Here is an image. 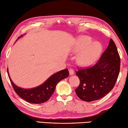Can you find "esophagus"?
Returning <instances> with one entry per match:
<instances>
[{
  "instance_id": "obj_1",
  "label": "esophagus",
  "mask_w": 128,
  "mask_h": 128,
  "mask_svg": "<svg viewBox=\"0 0 128 128\" xmlns=\"http://www.w3.org/2000/svg\"><path fill=\"white\" fill-rule=\"evenodd\" d=\"M69 74L73 75L74 74V70H73V69H70L69 70Z\"/></svg>"
}]
</instances>
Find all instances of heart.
Wrapping results in <instances>:
<instances>
[{
	"label": "heart",
	"instance_id": "heart-1",
	"mask_svg": "<svg viewBox=\"0 0 128 128\" xmlns=\"http://www.w3.org/2000/svg\"><path fill=\"white\" fill-rule=\"evenodd\" d=\"M92 38L82 36L79 38L75 47L76 50L82 51L77 58L78 63L82 66H88L92 63L98 57L102 49L101 44L98 42H93Z\"/></svg>",
	"mask_w": 128,
	"mask_h": 128
}]
</instances>
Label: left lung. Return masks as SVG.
<instances>
[{
    "label": "left lung",
    "mask_w": 128,
    "mask_h": 128,
    "mask_svg": "<svg viewBox=\"0 0 128 128\" xmlns=\"http://www.w3.org/2000/svg\"><path fill=\"white\" fill-rule=\"evenodd\" d=\"M120 58L115 43L110 39L109 45L94 66L80 69L76 74L80 83L76 93L82 100L92 102L103 98L112 90L118 79Z\"/></svg>",
    "instance_id": "left-lung-1"
}]
</instances>
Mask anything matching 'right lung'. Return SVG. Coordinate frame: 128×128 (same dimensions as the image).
<instances>
[{
    "instance_id": "add662e5",
    "label": "right lung",
    "mask_w": 128,
    "mask_h": 128,
    "mask_svg": "<svg viewBox=\"0 0 128 128\" xmlns=\"http://www.w3.org/2000/svg\"><path fill=\"white\" fill-rule=\"evenodd\" d=\"M21 36L18 38L22 37ZM8 77L16 94L28 102L33 104H40L47 102L53 94L56 86L62 79L69 76L68 69H64L50 77L44 83L32 88H23L16 86L13 82L7 69Z\"/></svg>"
}]
</instances>
